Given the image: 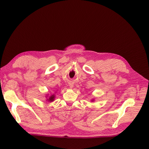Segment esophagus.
Here are the masks:
<instances>
[{"mask_svg":"<svg viewBox=\"0 0 149 149\" xmlns=\"http://www.w3.org/2000/svg\"><path fill=\"white\" fill-rule=\"evenodd\" d=\"M69 86H70V88H72V87H73V86H74V84H73L72 83H69Z\"/></svg>","mask_w":149,"mask_h":149,"instance_id":"34e87169","label":"esophagus"}]
</instances>
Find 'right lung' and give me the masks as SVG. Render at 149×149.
<instances>
[{"label": "right lung", "mask_w": 149, "mask_h": 149, "mask_svg": "<svg viewBox=\"0 0 149 149\" xmlns=\"http://www.w3.org/2000/svg\"><path fill=\"white\" fill-rule=\"evenodd\" d=\"M54 95H52V96H51L50 97H49V99H48V101H54Z\"/></svg>", "instance_id": "obj_1"}]
</instances>
